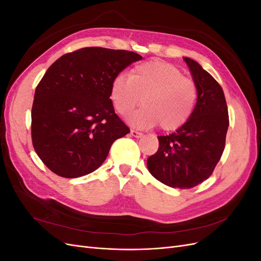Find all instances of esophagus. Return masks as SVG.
Masks as SVG:
<instances>
[{
	"label": "esophagus",
	"instance_id": "1",
	"mask_svg": "<svg viewBox=\"0 0 261 261\" xmlns=\"http://www.w3.org/2000/svg\"><path fill=\"white\" fill-rule=\"evenodd\" d=\"M130 134H132V136H133V137H135V138H140L141 136H143V134H141L140 132L134 130V129H132V130H130Z\"/></svg>",
	"mask_w": 261,
	"mask_h": 261
}]
</instances>
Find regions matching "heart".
I'll use <instances>...</instances> for the list:
<instances>
[{"label":"heart","instance_id":"obj_1","mask_svg":"<svg viewBox=\"0 0 261 261\" xmlns=\"http://www.w3.org/2000/svg\"><path fill=\"white\" fill-rule=\"evenodd\" d=\"M197 87L170 63L149 61L134 66L128 76L116 75L110 87L115 111L127 115L141 100L144 107L129 117L133 126L149 128L160 125L175 130L191 118L197 102Z\"/></svg>","mask_w":261,"mask_h":261}]
</instances>
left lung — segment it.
Masks as SVG:
<instances>
[{"label":"left lung","instance_id":"obj_1","mask_svg":"<svg viewBox=\"0 0 261 261\" xmlns=\"http://www.w3.org/2000/svg\"><path fill=\"white\" fill-rule=\"evenodd\" d=\"M197 87V102L188 122L168 136H158L150 155L151 175L173 188H192L206 180L225 147L228 112L222 87L196 61L184 58Z\"/></svg>","mask_w":261,"mask_h":261}]
</instances>
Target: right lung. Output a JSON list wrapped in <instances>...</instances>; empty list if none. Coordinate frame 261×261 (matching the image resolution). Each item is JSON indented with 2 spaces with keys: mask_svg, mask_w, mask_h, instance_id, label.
Segmentation results:
<instances>
[{
  "mask_svg": "<svg viewBox=\"0 0 261 261\" xmlns=\"http://www.w3.org/2000/svg\"><path fill=\"white\" fill-rule=\"evenodd\" d=\"M141 55L99 46L62 55L35 91L31 138L37 154L55 174L75 178L105 162L129 128L110 99L113 78Z\"/></svg>",
  "mask_w": 261,
  "mask_h": 261,
  "instance_id": "right-lung-1",
  "label": "right lung"
}]
</instances>
